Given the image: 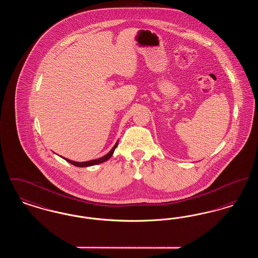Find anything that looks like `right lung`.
I'll return each instance as SVG.
<instances>
[{
	"label": "right lung",
	"instance_id": "1",
	"mask_svg": "<svg viewBox=\"0 0 258 258\" xmlns=\"http://www.w3.org/2000/svg\"><path fill=\"white\" fill-rule=\"evenodd\" d=\"M118 142H119V141L116 142V144L114 145V147L111 149L109 153H107L105 156H103V157H101V158H99V159H97V160H88V161H83V162H77V161L69 160V159H66V158H62V159L67 160L68 162L74 164L75 166H78V167H88V166L99 164V163H102V162H104V161H106V160H108L110 159L111 157H112V155H113V153H114V151H115V149L118 146Z\"/></svg>",
	"mask_w": 258,
	"mask_h": 258
}]
</instances>
